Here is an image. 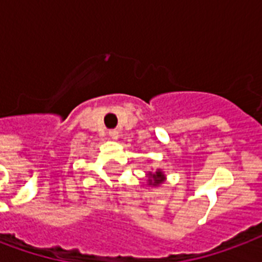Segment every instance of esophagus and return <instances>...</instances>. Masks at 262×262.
I'll use <instances>...</instances> for the list:
<instances>
[{"label":"esophagus","mask_w":262,"mask_h":262,"mask_svg":"<svg viewBox=\"0 0 262 262\" xmlns=\"http://www.w3.org/2000/svg\"><path fill=\"white\" fill-rule=\"evenodd\" d=\"M108 136H110V139L117 140L119 137V132L117 130V129H110V130H108Z\"/></svg>","instance_id":"1"}]
</instances>
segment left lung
Returning a JSON list of instances; mask_svg holds the SVG:
<instances>
[{
    "mask_svg": "<svg viewBox=\"0 0 262 262\" xmlns=\"http://www.w3.org/2000/svg\"><path fill=\"white\" fill-rule=\"evenodd\" d=\"M148 175H149V178H148V185H152V186H159V185H162V183L164 182V179H166V177H164V174L160 170H158V171L155 172H148Z\"/></svg>",
    "mask_w": 262,
    "mask_h": 262,
    "instance_id": "left-lung-1",
    "label": "left lung"
}]
</instances>
